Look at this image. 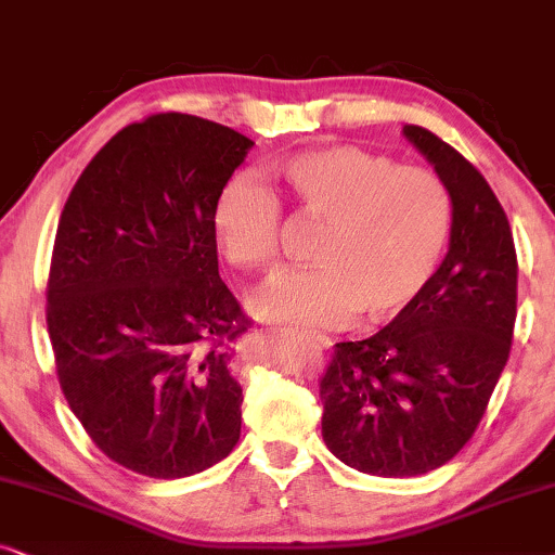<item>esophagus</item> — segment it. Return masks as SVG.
<instances>
[{
  "label": "esophagus",
  "mask_w": 555,
  "mask_h": 555,
  "mask_svg": "<svg viewBox=\"0 0 555 555\" xmlns=\"http://www.w3.org/2000/svg\"><path fill=\"white\" fill-rule=\"evenodd\" d=\"M317 343H320L322 347H330V339H324V337H317Z\"/></svg>",
  "instance_id": "1"
}]
</instances>
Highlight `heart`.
Masks as SVG:
<instances>
[{
    "label": "heart",
    "mask_w": 555,
    "mask_h": 555,
    "mask_svg": "<svg viewBox=\"0 0 555 555\" xmlns=\"http://www.w3.org/2000/svg\"><path fill=\"white\" fill-rule=\"evenodd\" d=\"M294 208L324 223L314 269L276 276L250 299L261 320L324 330L358 312L393 322L424 297L454 233L447 182L352 144L292 154L273 167ZM212 238L235 269L271 271L282 254V208L254 177H235L212 205Z\"/></svg>",
    "instance_id": "1"
}]
</instances>
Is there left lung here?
Here are the masks:
<instances>
[{
	"instance_id": "1",
	"label": "left lung",
	"mask_w": 555,
	"mask_h": 555,
	"mask_svg": "<svg viewBox=\"0 0 555 555\" xmlns=\"http://www.w3.org/2000/svg\"><path fill=\"white\" fill-rule=\"evenodd\" d=\"M403 134L454 201L449 254L424 297L373 337L337 343L320 375L322 437L347 467L416 477L441 467L482 421L513 345L518 254L479 169L416 124Z\"/></svg>"
}]
</instances>
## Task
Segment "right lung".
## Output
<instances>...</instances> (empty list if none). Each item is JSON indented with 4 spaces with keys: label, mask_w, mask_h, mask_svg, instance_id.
Wrapping results in <instances>:
<instances>
[{
    "label": "right lung",
    "mask_w": 555,
    "mask_h": 555,
    "mask_svg": "<svg viewBox=\"0 0 555 555\" xmlns=\"http://www.w3.org/2000/svg\"><path fill=\"white\" fill-rule=\"evenodd\" d=\"M248 137L152 114L73 184L48 273V332L70 411L118 467L177 479L241 437L233 345L250 324L220 282L212 205Z\"/></svg>",
    "instance_id": "1"
}]
</instances>
